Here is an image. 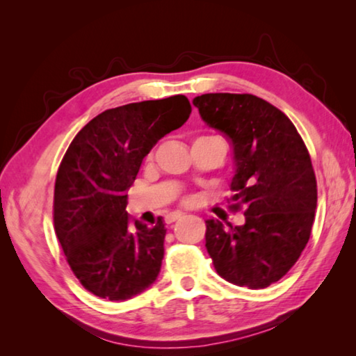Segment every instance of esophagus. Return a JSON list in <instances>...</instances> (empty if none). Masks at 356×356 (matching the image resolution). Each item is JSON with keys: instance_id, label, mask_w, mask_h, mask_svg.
<instances>
[{"instance_id": "esophagus-1", "label": "esophagus", "mask_w": 356, "mask_h": 356, "mask_svg": "<svg viewBox=\"0 0 356 356\" xmlns=\"http://www.w3.org/2000/svg\"><path fill=\"white\" fill-rule=\"evenodd\" d=\"M184 216L182 212H174V213H170L166 216V222H174L176 220H180Z\"/></svg>"}]
</instances>
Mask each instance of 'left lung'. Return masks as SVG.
Instances as JSON below:
<instances>
[{
  "label": "left lung",
  "instance_id": "obj_1",
  "mask_svg": "<svg viewBox=\"0 0 356 356\" xmlns=\"http://www.w3.org/2000/svg\"><path fill=\"white\" fill-rule=\"evenodd\" d=\"M193 105L231 141V207L245 209L242 226L206 221L207 252L226 281L268 287L292 268L311 236L317 184L308 149L291 119L256 95L202 94Z\"/></svg>",
  "mask_w": 356,
  "mask_h": 356
}]
</instances>
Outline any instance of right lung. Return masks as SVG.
Returning <instances> with one entry per match:
<instances>
[{
  "label": "right lung",
  "instance_id": "obj_1",
  "mask_svg": "<svg viewBox=\"0 0 356 356\" xmlns=\"http://www.w3.org/2000/svg\"><path fill=\"white\" fill-rule=\"evenodd\" d=\"M185 95L111 108L78 131L58 170L53 218L72 272L100 298L124 301L160 273L166 227L130 221L127 191L150 149L186 122Z\"/></svg>",
  "mask_w": 356,
  "mask_h": 356
}]
</instances>
